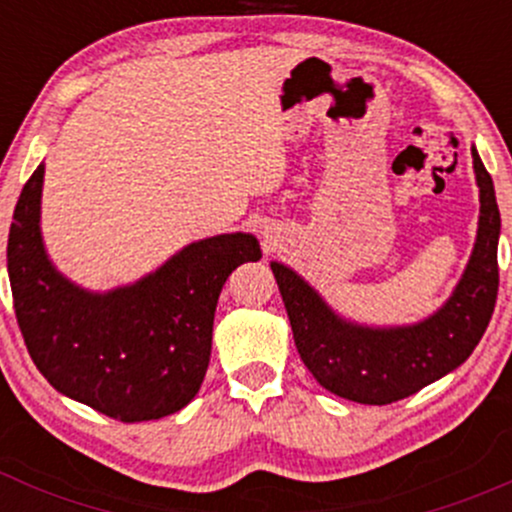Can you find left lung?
<instances>
[{
    "label": "left lung",
    "mask_w": 512,
    "mask_h": 512,
    "mask_svg": "<svg viewBox=\"0 0 512 512\" xmlns=\"http://www.w3.org/2000/svg\"><path fill=\"white\" fill-rule=\"evenodd\" d=\"M472 158L479 187L474 250L448 301L421 322L370 327L346 320L301 274L272 262L298 354L332 395L358 404H392L462 366L484 337L498 293L501 211L474 146Z\"/></svg>",
    "instance_id": "8db88e82"
}]
</instances>
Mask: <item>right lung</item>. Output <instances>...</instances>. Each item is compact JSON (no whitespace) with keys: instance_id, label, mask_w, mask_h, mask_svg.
Masks as SVG:
<instances>
[{"instance_id":"obj_1","label":"right lung","mask_w":512,"mask_h":512,"mask_svg":"<svg viewBox=\"0 0 512 512\" xmlns=\"http://www.w3.org/2000/svg\"><path fill=\"white\" fill-rule=\"evenodd\" d=\"M45 166L23 185L9 228L16 320L33 363L57 392L110 419H163L195 399L228 274L262 257L252 233L185 245L156 272L113 291H88L50 260L40 233Z\"/></svg>"}]
</instances>
